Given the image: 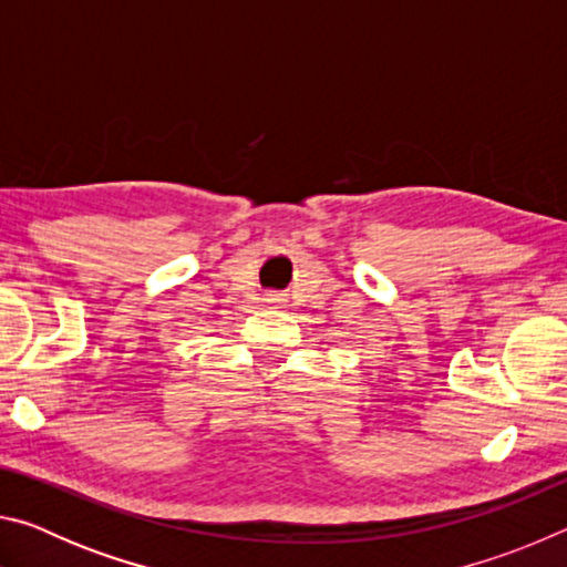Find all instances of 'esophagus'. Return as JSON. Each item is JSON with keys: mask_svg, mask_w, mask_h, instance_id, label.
<instances>
[{"mask_svg": "<svg viewBox=\"0 0 567 567\" xmlns=\"http://www.w3.org/2000/svg\"><path fill=\"white\" fill-rule=\"evenodd\" d=\"M272 300H277V297H272Z\"/></svg>", "mask_w": 567, "mask_h": 567, "instance_id": "1", "label": "esophagus"}]
</instances>
